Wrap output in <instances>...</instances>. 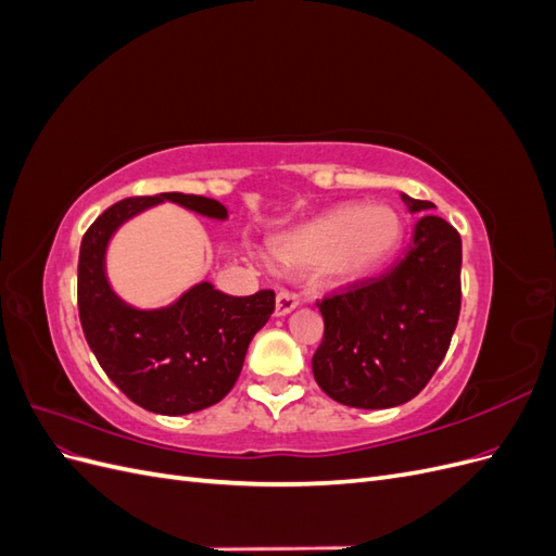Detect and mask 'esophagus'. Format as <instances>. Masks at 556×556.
<instances>
[{"instance_id":"1","label":"esophagus","mask_w":556,"mask_h":556,"mask_svg":"<svg viewBox=\"0 0 556 556\" xmlns=\"http://www.w3.org/2000/svg\"><path fill=\"white\" fill-rule=\"evenodd\" d=\"M301 304V299H299V294H294V292H290V290H280L278 294H276V315H288V313H292L296 306Z\"/></svg>"}]
</instances>
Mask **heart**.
Instances as JSON below:
<instances>
[{
	"label": "heart",
	"instance_id": "b5f03b06",
	"mask_svg": "<svg viewBox=\"0 0 556 556\" xmlns=\"http://www.w3.org/2000/svg\"><path fill=\"white\" fill-rule=\"evenodd\" d=\"M406 223L387 204H343L274 241V255L285 266H325L357 278L376 271L399 250Z\"/></svg>",
	"mask_w": 556,
	"mask_h": 556
}]
</instances>
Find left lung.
Segmentation results:
<instances>
[{
  "label": "left lung",
  "instance_id": "obj_1",
  "mask_svg": "<svg viewBox=\"0 0 556 556\" xmlns=\"http://www.w3.org/2000/svg\"><path fill=\"white\" fill-rule=\"evenodd\" d=\"M410 213L431 201L401 194ZM325 317L313 376L352 408H392L425 390L450 348L462 308V237L439 215L415 223L413 241L390 271L350 282L317 301Z\"/></svg>",
  "mask_w": 556,
  "mask_h": 556
}]
</instances>
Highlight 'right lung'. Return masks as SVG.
I'll return each mask as SVG.
<instances>
[{
	"instance_id": "add662e5",
	"label": "right lung",
	"mask_w": 556,
	"mask_h": 556,
	"mask_svg": "<svg viewBox=\"0 0 556 556\" xmlns=\"http://www.w3.org/2000/svg\"><path fill=\"white\" fill-rule=\"evenodd\" d=\"M162 201L215 220L227 217L220 201L182 192L117 201L80 241L78 315L90 350L117 390L150 413L188 415L229 394L252 336L276 308V294L229 296L199 282L166 308L125 304L106 280V245L125 220Z\"/></svg>"
}]
</instances>
